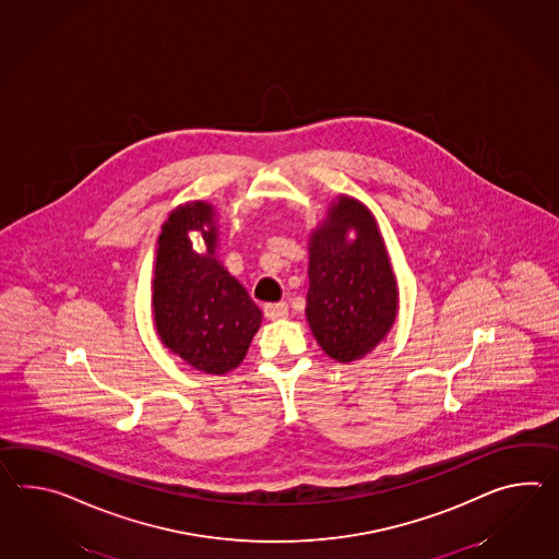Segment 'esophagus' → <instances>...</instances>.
Here are the masks:
<instances>
[{
	"instance_id": "obj_1",
	"label": "esophagus",
	"mask_w": 559,
	"mask_h": 559,
	"mask_svg": "<svg viewBox=\"0 0 559 559\" xmlns=\"http://www.w3.org/2000/svg\"><path fill=\"white\" fill-rule=\"evenodd\" d=\"M286 314H288V305L286 302H273V305L264 307V317L269 321H281V319H286Z\"/></svg>"
}]
</instances>
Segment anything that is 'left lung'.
<instances>
[{
	"label": "left lung",
	"mask_w": 559,
	"mask_h": 559,
	"mask_svg": "<svg viewBox=\"0 0 559 559\" xmlns=\"http://www.w3.org/2000/svg\"><path fill=\"white\" fill-rule=\"evenodd\" d=\"M305 312L317 343L338 362L369 355L397 319V278L381 228L348 194H338L310 230Z\"/></svg>",
	"instance_id": "8db88e82"
}]
</instances>
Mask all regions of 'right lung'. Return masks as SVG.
Wrapping results in <instances>:
<instances>
[{
	"label": "right lung",
	"mask_w": 559,
	"mask_h": 559,
	"mask_svg": "<svg viewBox=\"0 0 559 559\" xmlns=\"http://www.w3.org/2000/svg\"><path fill=\"white\" fill-rule=\"evenodd\" d=\"M190 231L203 236L194 251ZM221 218L206 200L176 206L156 240L152 319L162 345L197 371L236 369L261 329L262 312L218 261Z\"/></svg>",
	"instance_id": "1"
}]
</instances>
